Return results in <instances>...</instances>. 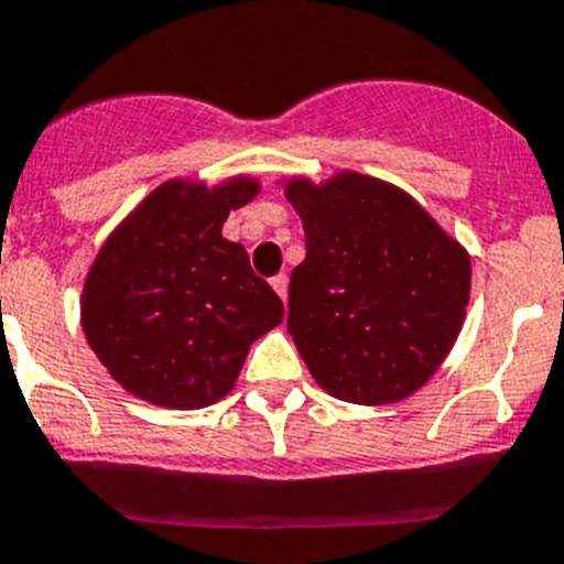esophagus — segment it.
<instances>
[{
	"label": "esophagus",
	"mask_w": 564,
	"mask_h": 564,
	"mask_svg": "<svg viewBox=\"0 0 564 564\" xmlns=\"http://www.w3.org/2000/svg\"><path fill=\"white\" fill-rule=\"evenodd\" d=\"M270 283H272V289H275V292L281 294V301L286 303V294H289V278L283 275V272H281V275H275V278H272Z\"/></svg>",
	"instance_id": "esophagus-1"
}]
</instances>
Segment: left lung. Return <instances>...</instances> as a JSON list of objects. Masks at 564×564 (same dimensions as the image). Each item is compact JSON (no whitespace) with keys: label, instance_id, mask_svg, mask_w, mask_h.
<instances>
[{"label":"left lung","instance_id":"1","mask_svg":"<svg viewBox=\"0 0 564 564\" xmlns=\"http://www.w3.org/2000/svg\"><path fill=\"white\" fill-rule=\"evenodd\" d=\"M306 258L289 319L323 390L354 404L408 399L453 348L469 303V256L419 202L382 180L339 174L286 185Z\"/></svg>","mask_w":564,"mask_h":564}]
</instances>
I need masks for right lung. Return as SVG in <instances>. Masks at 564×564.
Segmentation results:
<instances>
[{
  "instance_id": "1",
  "label": "right lung",
  "mask_w": 564,
  "mask_h": 564,
  "mask_svg": "<svg viewBox=\"0 0 564 564\" xmlns=\"http://www.w3.org/2000/svg\"><path fill=\"white\" fill-rule=\"evenodd\" d=\"M256 180L160 185L111 232L86 275L84 334L129 393L174 410H199L232 390L250 345L283 319V303L221 238Z\"/></svg>"
}]
</instances>
